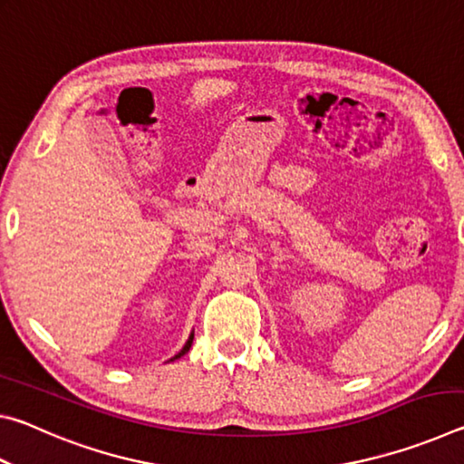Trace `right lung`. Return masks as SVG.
<instances>
[{
    "label": "right lung",
    "mask_w": 464,
    "mask_h": 464,
    "mask_svg": "<svg viewBox=\"0 0 464 464\" xmlns=\"http://www.w3.org/2000/svg\"><path fill=\"white\" fill-rule=\"evenodd\" d=\"M192 340H194V334H190V337H188V342L184 343V348H182V350H179V352H178V354H176L174 358H169V362H171V360H178L179 356H184V354H186V352H188V350H190V345H192Z\"/></svg>",
    "instance_id": "right-lung-1"
}]
</instances>
